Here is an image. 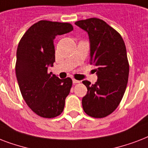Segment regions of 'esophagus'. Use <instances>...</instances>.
<instances>
[{"label": "esophagus", "mask_w": 148, "mask_h": 148, "mask_svg": "<svg viewBox=\"0 0 148 148\" xmlns=\"http://www.w3.org/2000/svg\"><path fill=\"white\" fill-rule=\"evenodd\" d=\"M73 83H74V84H75V83H79L80 81H79V80L75 79H73Z\"/></svg>", "instance_id": "1"}]
</instances>
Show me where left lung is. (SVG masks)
<instances>
[{
	"label": "left lung",
	"mask_w": 148,
	"mask_h": 148,
	"mask_svg": "<svg viewBox=\"0 0 148 148\" xmlns=\"http://www.w3.org/2000/svg\"><path fill=\"white\" fill-rule=\"evenodd\" d=\"M75 25L89 35L90 64L96 66L98 78L92 85L82 81L87 88L82 108L90 116L105 117L116 109L127 88L129 64L125 44L116 31L99 18L78 21Z\"/></svg>",
	"instance_id": "left-lung-1"
}]
</instances>
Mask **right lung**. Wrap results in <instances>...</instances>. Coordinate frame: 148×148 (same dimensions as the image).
Returning a JSON list of instances; mask_svg holds the SVG:
<instances>
[{
    "instance_id": "right-lung-1",
    "label": "right lung",
    "mask_w": 148,
    "mask_h": 148,
    "mask_svg": "<svg viewBox=\"0 0 148 148\" xmlns=\"http://www.w3.org/2000/svg\"><path fill=\"white\" fill-rule=\"evenodd\" d=\"M73 30L69 23L40 21L28 28L18 44L15 66L18 86L27 106L42 117L60 115L70 92V78L60 79L48 69L56 59L54 38Z\"/></svg>"
}]
</instances>
